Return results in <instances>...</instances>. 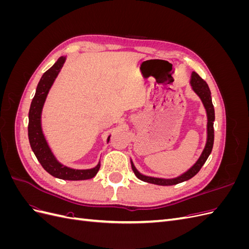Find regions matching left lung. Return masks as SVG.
Here are the masks:
<instances>
[{
    "mask_svg": "<svg viewBox=\"0 0 249 249\" xmlns=\"http://www.w3.org/2000/svg\"><path fill=\"white\" fill-rule=\"evenodd\" d=\"M190 84L192 86V89L194 90V92L196 93L203 104V106L206 108L207 111V116H208V138H207V143L205 149L202 150V154L199 157V159L196 161L193 166L183 173L182 176H179L175 178H152V177H146L143 176L141 173L135 168L133 162L131 161L132 164V169L139 179L143 180V182L150 183V184H156V185H160V186H171V185H177L178 183L185 182V180L190 179L193 178L196 173L200 170L202 167V165L206 163L208 157L210 156L211 152H212L213 148V143H214V120H215V111H214V106L212 103V97H211V91L208 84L206 81H203L198 74L193 71L191 74V81Z\"/></svg>",
    "mask_w": 249,
    "mask_h": 249,
    "instance_id": "1",
    "label": "left lung"
}]
</instances>
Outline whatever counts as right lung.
Returning a JSON list of instances; mask_svg holds the SVG:
<instances>
[{
    "instance_id": "right-lung-1",
    "label": "right lung",
    "mask_w": 249,
    "mask_h": 249,
    "mask_svg": "<svg viewBox=\"0 0 249 249\" xmlns=\"http://www.w3.org/2000/svg\"><path fill=\"white\" fill-rule=\"evenodd\" d=\"M64 62L65 57H60L57 60V62L42 74L38 85H37L36 92L29 110V142L37 160L39 161L44 170L48 171L51 176L67 180L89 179L95 177L100 169L101 164L99 163L94 168L91 169H72L64 166V165L57 161L55 156L51 152L41 130V111L43 104L46 102L50 88L58 76L60 70L62 69ZM109 140L110 136L108 137L107 141L109 142Z\"/></svg>"
}]
</instances>
